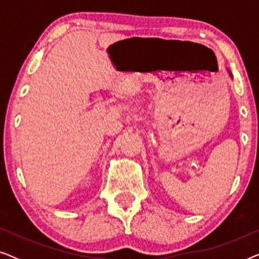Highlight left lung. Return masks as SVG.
<instances>
[{
    "instance_id": "left-lung-1",
    "label": "left lung",
    "mask_w": 259,
    "mask_h": 259,
    "mask_svg": "<svg viewBox=\"0 0 259 259\" xmlns=\"http://www.w3.org/2000/svg\"><path fill=\"white\" fill-rule=\"evenodd\" d=\"M230 75H231V73H230Z\"/></svg>"
}]
</instances>
